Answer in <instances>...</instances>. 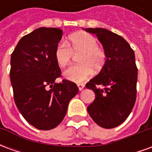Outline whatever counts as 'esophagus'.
Returning <instances> with one entry per match:
<instances>
[{"instance_id": "1", "label": "esophagus", "mask_w": 152, "mask_h": 152, "mask_svg": "<svg viewBox=\"0 0 152 152\" xmlns=\"http://www.w3.org/2000/svg\"><path fill=\"white\" fill-rule=\"evenodd\" d=\"M77 86H78V89H79V90L80 91V90H82V89H84L85 85H84V84H78V85H77Z\"/></svg>"}]
</instances>
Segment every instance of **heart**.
I'll return each instance as SVG.
<instances>
[{
  "label": "heart",
  "mask_w": 152,
  "mask_h": 152,
  "mask_svg": "<svg viewBox=\"0 0 152 152\" xmlns=\"http://www.w3.org/2000/svg\"><path fill=\"white\" fill-rule=\"evenodd\" d=\"M74 53H80L79 64L71 66L64 72L65 78L73 82H82L91 76L93 70L99 72L105 65L107 53L98 45L96 38L89 33L71 36L68 43L60 41L55 49V59L60 66L68 65Z\"/></svg>",
  "instance_id": "b5f03b06"
}]
</instances>
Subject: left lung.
I'll use <instances>...</instances> for the list:
<instances>
[{
  "label": "left lung",
  "instance_id": "8db88e82",
  "mask_svg": "<svg viewBox=\"0 0 152 152\" xmlns=\"http://www.w3.org/2000/svg\"><path fill=\"white\" fill-rule=\"evenodd\" d=\"M86 31L96 34L107 53L105 65L86 85L95 94L87 111L99 126L117 127L129 115L136 101L137 68L134 52L122 37L105 28Z\"/></svg>",
  "mask_w": 152,
  "mask_h": 152
}]
</instances>
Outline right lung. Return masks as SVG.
I'll return each mask as SVG.
<instances>
[{
  "label": "right lung",
  "instance_id": "obj_1",
  "mask_svg": "<svg viewBox=\"0 0 152 152\" xmlns=\"http://www.w3.org/2000/svg\"><path fill=\"white\" fill-rule=\"evenodd\" d=\"M63 37L60 28H40L20 39L10 58V81L15 102L28 123L50 130L62 122L70 100L79 92L74 82L63 80L55 49Z\"/></svg>",
  "mask_w": 152,
  "mask_h": 152
}]
</instances>
